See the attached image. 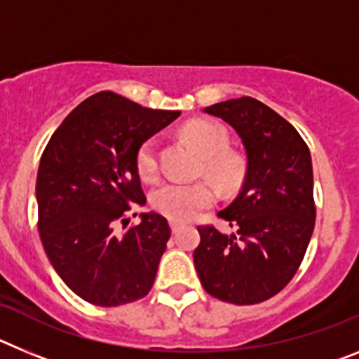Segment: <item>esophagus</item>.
Masks as SVG:
<instances>
[{
	"mask_svg": "<svg viewBox=\"0 0 359 359\" xmlns=\"http://www.w3.org/2000/svg\"><path fill=\"white\" fill-rule=\"evenodd\" d=\"M180 228H182V224L176 223V221H170V230H172V233H176V231L180 230Z\"/></svg>",
	"mask_w": 359,
	"mask_h": 359,
	"instance_id": "1",
	"label": "esophagus"
}]
</instances>
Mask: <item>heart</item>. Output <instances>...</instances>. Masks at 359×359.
Returning a JSON list of instances; mask_svg holds the SVG:
<instances>
[{
	"label": "heart",
	"instance_id": "b5f03b06",
	"mask_svg": "<svg viewBox=\"0 0 359 359\" xmlns=\"http://www.w3.org/2000/svg\"><path fill=\"white\" fill-rule=\"evenodd\" d=\"M187 140L207 158L205 167L221 185H231L239 177V163L223 154L228 147L224 129L210 120H194L183 128ZM136 170L144 182H154L160 176V158L156 140H145L136 151ZM217 199L215 187L208 182L185 183L169 180L151 194V205L158 214L170 221L185 223L194 219Z\"/></svg>",
	"mask_w": 359,
	"mask_h": 359
}]
</instances>
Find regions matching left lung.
<instances>
[{"label":"left lung","mask_w":359,"mask_h":359,"mask_svg":"<svg viewBox=\"0 0 359 359\" xmlns=\"http://www.w3.org/2000/svg\"><path fill=\"white\" fill-rule=\"evenodd\" d=\"M203 111L236 129L246 151V174L237 198L217 214L237 231L226 236L199 226L196 271L205 291L223 302H264L293 278L313 236L309 149L287 120L252 97Z\"/></svg>","instance_id":"1"}]
</instances>
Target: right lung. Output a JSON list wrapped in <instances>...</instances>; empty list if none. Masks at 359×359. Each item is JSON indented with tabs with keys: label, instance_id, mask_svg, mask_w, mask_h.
Listing matches in <instances>:
<instances>
[{
	"label": "right lung",
	"instance_id": "1",
	"mask_svg": "<svg viewBox=\"0 0 359 359\" xmlns=\"http://www.w3.org/2000/svg\"><path fill=\"white\" fill-rule=\"evenodd\" d=\"M180 111L149 109L113 91L91 95L50 138L37 172L39 236L57 275L100 307L135 302L151 291L170 228L156 212L129 223L145 205L136 151ZM136 215V214H133Z\"/></svg>",
	"mask_w": 359,
	"mask_h": 359
}]
</instances>
